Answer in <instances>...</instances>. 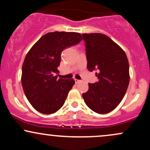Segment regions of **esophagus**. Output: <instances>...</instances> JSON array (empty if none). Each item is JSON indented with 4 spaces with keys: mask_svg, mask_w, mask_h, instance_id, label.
I'll return each mask as SVG.
<instances>
[{
    "mask_svg": "<svg viewBox=\"0 0 150 150\" xmlns=\"http://www.w3.org/2000/svg\"><path fill=\"white\" fill-rule=\"evenodd\" d=\"M74 80H75V83H76V84H77V83H79V82H80V80H77V79H74Z\"/></svg>",
    "mask_w": 150,
    "mask_h": 150,
    "instance_id": "esophagus-1",
    "label": "esophagus"
}]
</instances>
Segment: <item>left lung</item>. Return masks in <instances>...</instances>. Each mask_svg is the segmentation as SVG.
<instances>
[{
  "instance_id": "left-lung-1",
  "label": "left lung",
  "mask_w": 150,
  "mask_h": 150,
  "mask_svg": "<svg viewBox=\"0 0 150 150\" xmlns=\"http://www.w3.org/2000/svg\"><path fill=\"white\" fill-rule=\"evenodd\" d=\"M86 46L87 69L97 70L99 81L89 83L82 94L87 106L93 111L104 114L120 104L128 89L130 75L126 54L112 39L100 33L82 34Z\"/></svg>"
}]
</instances>
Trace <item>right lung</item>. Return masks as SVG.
Returning <instances> with one entry per match:
<instances>
[{
  "mask_svg": "<svg viewBox=\"0 0 150 150\" xmlns=\"http://www.w3.org/2000/svg\"><path fill=\"white\" fill-rule=\"evenodd\" d=\"M82 39L77 32H54L42 36L31 48L22 68V85L32 106L44 114L56 113L75 85L73 79L57 80L62 51Z\"/></svg>",
  "mask_w": 150,
  "mask_h": 150,
  "instance_id": "obj_1",
  "label": "right lung"
}]
</instances>
